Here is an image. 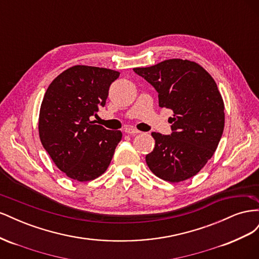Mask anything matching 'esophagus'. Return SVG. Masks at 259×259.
<instances>
[{
    "label": "esophagus",
    "instance_id": "esophagus-1",
    "mask_svg": "<svg viewBox=\"0 0 259 259\" xmlns=\"http://www.w3.org/2000/svg\"><path fill=\"white\" fill-rule=\"evenodd\" d=\"M125 133L126 134H130V135H136V134H139V131L136 130V128H133V127H126L125 128Z\"/></svg>",
    "mask_w": 259,
    "mask_h": 259
}]
</instances>
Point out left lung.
I'll return each mask as SVG.
<instances>
[{
    "instance_id": "left-lung-1",
    "label": "left lung",
    "mask_w": 259,
    "mask_h": 259,
    "mask_svg": "<svg viewBox=\"0 0 259 259\" xmlns=\"http://www.w3.org/2000/svg\"><path fill=\"white\" fill-rule=\"evenodd\" d=\"M134 71L159 93V106L174 112L171 134L152 133L147 165L159 178L180 183L197 175L213 156L225 126V105L213 77L190 60L167 59Z\"/></svg>"
}]
</instances>
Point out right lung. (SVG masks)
<instances>
[{
    "label": "right lung",
    "mask_w": 259,
    "mask_h": 259,
    "mask_svg": "<svg viewBox=\"0 0 259 259\" xmlns=\"http://www.w3.org/2000/svg\"><path fill=\"white\" fill-rule=\"evenodd\" d=\"M120 72L77 65L65 70L46 90L38 115V135L61 171L77 182L103 175L110 164L121 131L91 121L106 105L109 88Z\"/></svg>",
    "instance_id": "obj_1"
}]
</instances>
